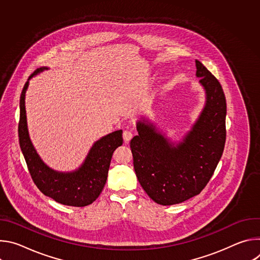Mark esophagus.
<instances>
[{"mask_svg": "<svg viewBox=\"0 0 260 260\" xmlns=\"http://www.w3.org/2000/svg\"><path fill=\"white\" fill-rule=\"evenodd\" d=\"M133 136H134V134H133V132H132L131 129H125V131H123V140H124L125 142L131 141V139L133 138Z\"/></svg>", "mask_w": 260, "mask_h": 260, "instance_id": "esophagus-1", "label": "esophagus"}]
</instances>
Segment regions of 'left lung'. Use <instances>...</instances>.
<instances>
[{
    "instance_id": "obj_1",
    "label": "left lung",
    "mask_w": 260,
    "mask_h": 260,
    "mask_svg": "<svg viewBox=\"0 0 260 260\" xmlns=\"http://www.w3.org/2000/svg\"><path fill=\"white\" fill-rule=\"evenodd\" d=\"M197 77L206 91V105L191 131L175 144L155 126L138 121L131 140L134 169L143 189L162 206L187 201L201 193L224 150L226 100L212 73L196 60Z\"/></svg>"
}]
</instances>
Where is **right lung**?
Wrapping results in <instances>:
<instances>
[{
    "label": "right lung",
    "mask_w": 260,
    "mask_h": 260,
    "mask_svg": "<svg viewBox=\"0 0 260 260\" xmlns=\"http://www.w3.org/2000/svg\"><path fill=\"white\" fill-rule=\"evenodd\" d=\"M46 69L45 67L37 69L28 80ZM28 80L20 94L18 138L30 177L39 190L55 202L72 207L88 206L99 198L105 186L113 152L123 142L122 131H115L96 141L78 170L60 173L50 169L36 152L28 137L24 105Z\"/></svg>",
    "instance_id": "1"
}]
</instances>
